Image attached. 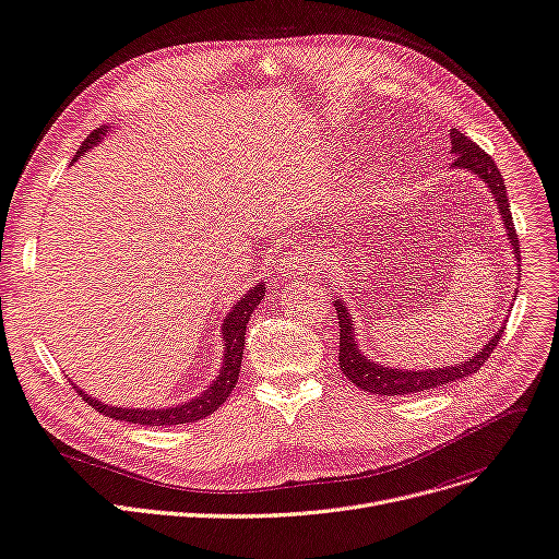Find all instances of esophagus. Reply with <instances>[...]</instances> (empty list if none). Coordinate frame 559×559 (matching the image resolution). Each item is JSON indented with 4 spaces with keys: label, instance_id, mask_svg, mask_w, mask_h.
<instances>
[{
    "label": "esophagus",
    "instance_id": "1",
    "mask_svg": "<svg viewBox=\"0 0 559 559\" xmlns=\"http://www.w3.org/2000/svg\"><path fill=\"white\" fill-rule=\"evenodd\" d=\"M310 264H312V255L306 251V249H295V251H289L283 260H281V264H278V276L281 278H295V276H299V274H306L308 270H310Z\"/></svg>",
    "mask_w": 559,
    "mask_h": 559
}]
</instances>
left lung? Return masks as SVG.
Here are the masks:
<instances>
[{"instance_id":"8db88e82","label":"left lung","mask_w":559,"mask_h":559,"mask_svg":"<svg viewBox=\"0 0 559 559\" xmlns=\"http://www.w3.org/2000/svg\"><path fill=\"white\" fill-rule=\"evenodd\" d=\"M450 145L454 153V168H466L473 176H477L484 185H487L493 193V199L498 203V210L502 214V222L507 228V239L514 249V258L521 262V251H519V235L512 224V212H509V197L504 189V180L498 171L496 162L484 153L477 143H473L466 134H461L459 130H450ZM335 312H337V324H340V368H343V374L356 383L360 391H368L372 395H411V393H423L431 391V388H439L452 381L464 379L473 372H477L487 358L493 354L498 347L500 337H502V326L500 331L489 340L487 345L481 347L475 356H471L464 362H456V366H445V368H433V370H397V368H388L381 366V362L372 360L368 354H362L356 345V333L352 324V314L345 308V304L335 299L333 301Z\"/></svg>"}]
</instances>
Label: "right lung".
<instances>
[{"instance_id": "obj_1", "label": "right lung", "mask_w": 559, "mask_h": 559, "mask_svg": "<svg viewBox=\"0 0 559 559\" xmlns=\"http://www.w3.org/2000/svg\"><path fill=\"white\" fill-rule=\"evenodd\" d=\"M109 132V128H98L93 130L84 143L80 145V151L75 155L82 157L88 148H93L105 134ZM266 293L264 283H258L255 287H251L249 293L241 297L233 310L228 312V318L222 324V333H224V366L219 370V377H216L205 393H201L199 397H193L185 404L178 406H168V408H123V406H109L103 404L95 397L84 395V391L78 393L84 397V402H88V406H93L95 411H100L103 416L114 418V420H126L132 425H151V427H168V425H185V423H193L201 420L210 414H214L233 393V388L237 385L239 379V368H241V354H245V337H247V324L251 320L253 310L258 308V304L262 301Z\"/></svg>"}]
</instances>
